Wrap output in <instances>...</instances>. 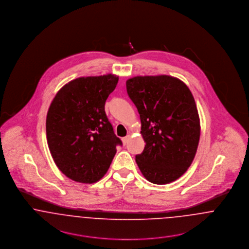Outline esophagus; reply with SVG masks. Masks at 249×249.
Listing matches in <instances>:
<instances>
[{"label": "esophagus", "instance_id": "esophagus-1", "mask_svg": "<svg viewBox=\"0 0 249 249\" xmlns=\"http://www.w3.org/2000/svg\"><path fill=\"white\" fill-rule=\"evenodd\" d=\"M130 135L128 134L127 136H125V137H123V138H122V142H123V144H126V143L128 142V141L130 140Z\"/></svg>", "mask_w": 249, "mask_h": 249}]
</instances>
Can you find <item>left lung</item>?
Instances as JSON below:
<instances>
[{"label":"left lung","mask_w":249,"mask_h":249,"mask_svg":"<svg viewBox=\"0 0 249 249\" xmlns=\"http://www.w3.org/2000/svg\"><path fill=\"white\" fill-rule=\"evenodd\" d=\"M127 92L141 119L145 142L135 156L142 176L165 185L182 177L197 152L201 124L188 86L177 77L138 75L126 81Z\"/></svg>","instance_id":"obj_1"}]
</instances>
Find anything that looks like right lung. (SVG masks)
Returning <instances> with one entry per match:
<instances>
[{"mask_svg": "<svg viewBox=\"0 0 249 249\" xmlns=\"http://www.w3.org/2000/svg\"><path fill=\"white\" fill-rule=\"evenodd\" d=\"M119 76H82L65 84L48 108V148L60 172L93 184L104 178L121 144L108 121L105 105Z\"/></svg>", "mask_w": 249, "mask_h": 249, "instance_id": "1", "label": "right lung"}]
</instances>
